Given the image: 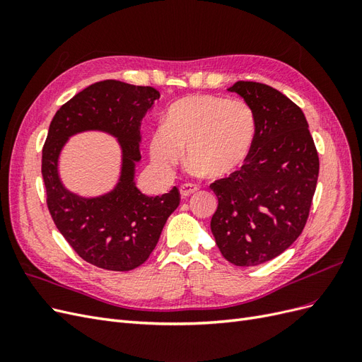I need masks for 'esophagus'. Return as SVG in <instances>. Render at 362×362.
<instances>
[{
	"label": "esophagus",
	"mask_w": 362,
	"mask_h": 362,
	"mask_svg": "<svg viewBox=\"0 0 362 362\" xmlns=\"http://www.w3.org/2000/svg\"><path fill=\"white\" fill-rule=\"evenodd\" d=\"M198 190H199V187L196 184H182L181 189H180V193H181L182 198H189L190 194L196 193Z\"/></svg>",
	"instance_id": "34e87169"
}]
</instances>
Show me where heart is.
<instances>
[{
	"label": "heart",
	"mask_w": 362,
	"mask_h": 362,
	"mask_svg": "<svg viewBox=\"0 0 362 362\" xmlns=\"http://www.w3.org/2000/svg\"><path fill=\"white\" fill-rule=\"evenodd\" d=\"M257 120L243 100L190 95L175 101L151 136L149 154L161 170L181 161L184 148L192 166L208 177H228L243 166L255 140Z\"/></svg>",
	"instance_id": "b5f03b06"
}]
</instances>
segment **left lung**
<instances>
[{
	"label": "left lung",
	"mask_w": 362,
	"mask_h": 362,
	"mask_svg": "<svg viewBox=\"0 0 362 362\" xmlns=\"http://www.w3.org/2000/svg\"><path fill=\"white\" fill-rule=\"evenodd\" d=\"M255 113L257 131L245 164L210 189L217 196L211 233L225 259L249 267L288 249L310 216L319 156L300 107L273 87L237 81Z\"/></svg>",
	"instance_id": "1"
}]
</instances>
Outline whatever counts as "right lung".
<instances>
[{
    "instance_id": "obj_1",
    "label": "right lung",
    "mask_w": 362,
    "mask_h": 362,
    "mask_svg": "<svg viewBox=\"0 0 362 362\" xmlns=\"http://www.w3.org/2000/svg\"><path fill=\"white\" fill-rule=\"evenodd\" d=\"M158 98L160 92L151 86L104 80L63 104L49 124L42 149L49 214L76 254L100 269L128 272L144 264L168 217L180 205L177 187L154 198L141 194L134 184V168L141 158V119ZM87 129L110 132L123 148V172L115 190L89 200L64 189L57 169L66 140Z\"/></svg>"
}]
</instances>
